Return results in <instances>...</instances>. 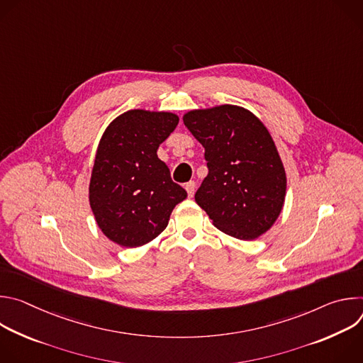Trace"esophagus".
<instances>
[{"label": "esophagus", "instance_id": "obj_1", "mask_svg": "<svg viewBox=\"0 0 363 363\" xmlns=\"http://www.w3.org/2000/svg\"><path fill=\"white\" fill-rule=\"evenodd\" d=\"M195 188H196V184H195L194 181H189L188 184H185V189H186V192H188V196H189V198H192V196H194V194H195Z\"/></svg>", "mask_w": 363, "mask_h": 363}]
</instances>
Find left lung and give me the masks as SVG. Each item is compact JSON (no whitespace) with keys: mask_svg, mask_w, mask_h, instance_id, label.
Listing matches in <instances>:
<instances>
[{"mask_svg":"<svg viewBox=\"0 0 363 363\" xmlns=\"http://www.w3.org/2000/svg\"><path fill=\"white\" fill-rule=\"evenodd\" d=\"M205 149L208 175L195 201L223 233L254 240L272 228L286 198V171L272 135L250 111L221 105L184 115Z\"/></svg>","mask_w":363,"mask_h":363,"instance_id":"left-lung-1","label":"left lung"}]
</instances>
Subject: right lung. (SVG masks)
<instances>
[{"label":"right lung","instance_id":"add662e5","mask_svg":"<svg viewBox=\"0 0 363 363\" xmlns=\"http://www.w3.org/2000/svg\"><path fill=\"white\" fill-rule=\"evenodd\" d=\"M178 122L171 112L133 109L112 121L101 135L89 202L111 241L129 248L152 241L167 228L175 205L186 198L157 153Z\"/></svg>","mask_w":363,"mask_h":363}]
</instances>
